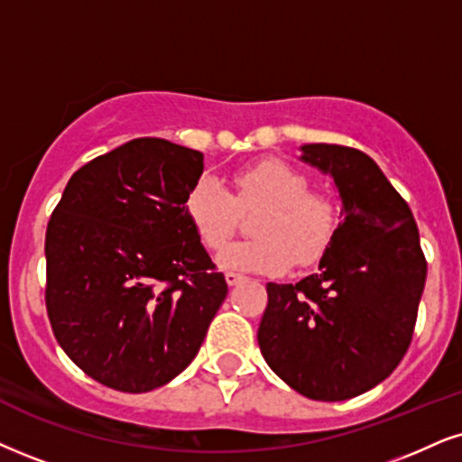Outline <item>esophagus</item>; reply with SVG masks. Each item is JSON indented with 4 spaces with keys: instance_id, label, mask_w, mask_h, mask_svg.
I'll return each instance as SVG.
<instances>
[{
    "instance_id": "esophagus-1",
    "label": "esophagus",
    "mask_w": 462,
    "mask_h": 462,
    "mask_svg": "<svg viewBox=\"0 0 462 462\" xmlns=\"http://www.w3.org/2000/svg\"><path fill=\"white\" fill-rule=\"evenodd\" d=\"M225 281H226V284H229V287H236V284H240L244 281V276L236 274V272H226Z\"/></svg>"
}]
</instances>
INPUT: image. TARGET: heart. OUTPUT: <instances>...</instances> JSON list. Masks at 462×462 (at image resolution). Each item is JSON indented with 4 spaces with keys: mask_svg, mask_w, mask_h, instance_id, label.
I'll use <instances>...</instances> for the list:
<instances>
[{
    "mask_svg": "<svg viewBox=\"0 0 462 462\" xmlns=\"http://www.w3.org/2000/svg\"><path fill=\"white\" fill-rule=\"evenodd\" d=\"M304 171L265 158L233 173V192L203 175L186 192V216L208 250H220L240 229L242 212L263 208L254 220L259 237L231 244L218 263L229 272L282 274L293 263L310 265L326 254L340 225L334 195L309 188Z\"/></svg>",
    "mask_w": 462,
    "mask_h": 462,
    "instance_id": "1",
    "label": "heart"
}]
</instances>
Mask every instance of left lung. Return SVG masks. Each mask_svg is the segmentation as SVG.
I'll use <instances>...</instances> for the list:
<instances>
[{"instance_id":"obj_1","label":"left lung","mask_w":462,"mask_h":462,"mask_svg":"<svg viewBox=\"0 0 462 462\" xmlns=\"http://www.w3.org/2000/svg\"><path fill=\"white\" fill-rule=\"evenodd\" d=\"M329 173L345 220L317 274L267 284L259 326L265 362L312 401H346L388 379L411 345L426 257L411 209L374 161L345 145H304Z\"/></svg>"}]
</instances>
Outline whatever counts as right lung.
I'll return each instance as SVG.
<instances>
[{
    "instance_id": "obj_1",
    "label": "right lung",
    "mask_w": 462,
    "mask_h": 462,
    "mask_svg": "<svg viewBox=\"0 0 462 462\" xmlns=\"http://www.w3.org/2000/svg\"><path fill=\"white\" fill-rule=\"evenodd\" d=\"M201 173V152L143 136L83 164L51 214V328L106 388L141 394L178 377L226 298L184 208Z\"/></svg>"
}]
</instances>
